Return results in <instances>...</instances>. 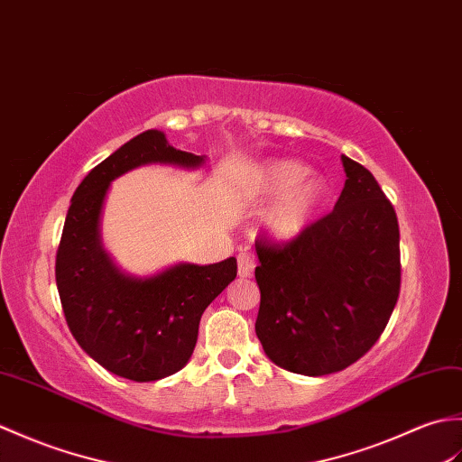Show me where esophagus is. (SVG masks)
<instances>
[{
	"instance_id": "1",
	"label": "esophagus",
	"mask_w": 462,
	"mask_h": 462,
	"mask_svg": "<svg viewBox=\"0 0 462 462\" xmlns=\"http://www.w3.org/2000/svg\"><path fill=\"white\" fill-rule=\"evenodd\" d=\"M237 273L241 279H249L254 273V259L251 257L249 253H239L237 257Z\"/></svg>"
}]
</instances>
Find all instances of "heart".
I'll list each match as a JSON object with an SVG mask.
<instances>
[{
  "mask_svg": "<svg viewBox=\"0 0 462 462\" xmlns=\"http://www.w3.org/2000/svg\"><path fill=\"white\" fill-rule=\"evenodd\" d=\"M309 173L304 163L289 158L269 160L254 171L253 193L273 199L261 225L274 241L291 243L302 237L320 213L328 188L322 178Z\"/></svg>",
  "mask_w": 462,
  "mask_h": 462,
  "instance_id": "heart-1",
  "label": "heart"
}]
</instances>
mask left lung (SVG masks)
I'll list each match as a JSON object with an SVG mask.
<instances>
[{
  "label": "left lung",
  "mask_w": 462,
  "mask_h": 462,
  "mask_svg": "<svg viewBox=\"0 0 462 462\" xmlns=\"http://www.w3.org/2000/svg\"><path fill=\"white\" fill-rule=\"evenodd\" d=\"M342 163L346 183L330 215L284 247L254 243V332L273 364L310 377L346 370L370 350L402 284L393 205L370 170L347 156Z\"/></svg>",
  "instance_id": "left-lung-1"
}]
</instances>
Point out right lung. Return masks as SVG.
Here are the masks:
<instances>
[{
	"instance_id": "right-lung-1",
	"label": "right lung",
	"mask_w": 462,
	"mask_h": 462,
	"mask_svg": "<svg viewBox=\"0 0 462 462\" xmlns=\"http://www.w3.org/2000/svg\"><path fill=\"white\" fill-rule=\"evenodd\" d=\"M205 162L173 148L163 132L146 130L92 168L70 199L55 264L67 324L92 360L132 382H156L189 362L201 314L235 281L237 261L125 273L100 235L110 183L148 163L199 170Z\"/></svg>"
}]
</instances>
